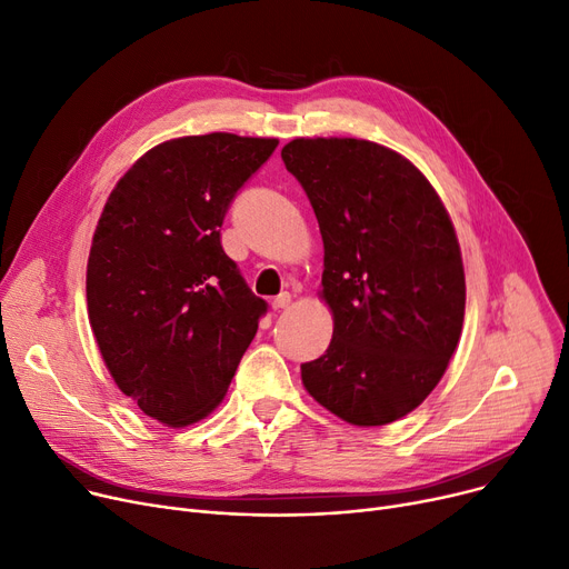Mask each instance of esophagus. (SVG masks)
<instances>
[{"mask_svg":"<svg viewBox=\"0 0 569 569\" xmlns=\"http://www.w3.org/2000/svg\"><path fill=\"white\" fill-rule=\"evenodd\" d=\"M290 292H281L279 297H274V302H272V307H274V311H283V309H288L290 307Z\"/></svg>","mask_w":569,"mask_h":569,"instance_id":"esophagus-1","label":"esophagus"}]
</instances>
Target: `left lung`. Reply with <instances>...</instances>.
I'll return each mask as SVG.
<instances>
[{
  "instance_id": "obj_1",
  "label": "left lung",
  "mask_w": 569,
  "mask_h": 569,
  "mask_svg": "<svg viewBox=\"0 0 569 569\" xmlns=\"http://www.w3.org/2000/svg\"><path fill=\"white\" fill-rule=\"evenodd\" d=\"M281 159L316 212L335 316L330 348L302 365V382L350 425H390L431 395L461 337L450 214L420 170L369 140L297 138Z\"/></svg>"
}]
</instances>
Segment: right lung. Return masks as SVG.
Here are the masks:
<instances>
[{
	"label": "right lung",
	"instance_id": "right-lung-1",
	"mask_svg": "<svg viewBox=\"0 0 569 569\" xmlns=\"http://www.w3.org/2000/svg\"><path fill=\"white\" fill-rule=\"evenodd\" d=\"M277 138L187 136L149 149L112 189L87 260V311L119 390L168 427L212 412L267 313L221 226Z\"/></svg>",
	"mask_w": 569,
	"mask_h": 569
}]
</instances>
